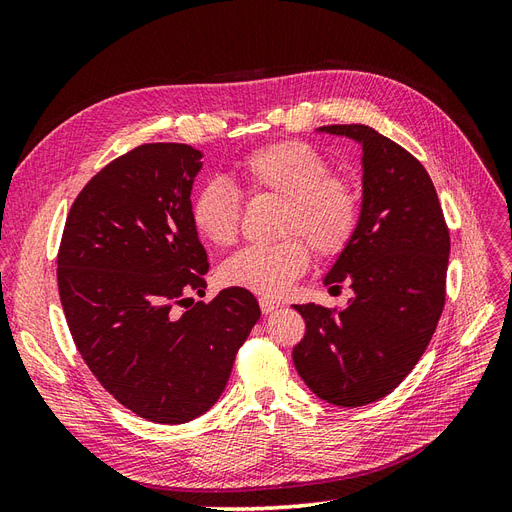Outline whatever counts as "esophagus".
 I'll use <instances>...</instances> for the list:
<instances>
[{"mask_svg": "<svg viewBox=\"0 0 512 512\" xmlns=\"http://www.w3.org/2000/svg\"><path fill=\"white\" fill-rule=\"evenodd\" d=\"M260 309H262V314H271V312H275V309H280L282 307V303L280 301H273V299H267V297H260Z\"/></svg>", "mask_w": 512, "mask_h": 512, "instance_id": "1", "label": "esophagus"}]
</instances>
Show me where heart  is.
Listing matches in <instances>:
<instances>
[{
  "label": "heart",
  "mask_w": 512,
  "mask_h": 512,
  "mask_svg": "<svg viewBox=\"0 0 512 512\" xmlns=\"http://www.w3.org/2000/svg\"><path fill=\"white\" fill-rule=\"evenodd\" d=\"M329 162L318 149L301 141H280L245 153L232 168L247 194L284 198L280 235L275 245H252L230 256L222 282L262 297H282L309 267V247L320 256H337L350 245L361 218L354 185L329 175ZM190 220L200 239L226 247L235 243L241 222V198L226 181H209L190 203Z\"/></svg>",
  "instance_id": "1"
}]
</instances>
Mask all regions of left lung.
<instances>
[{"mask_svg": "<svg viewBox=\"0 0 512 512\" xmlns=\"http://www.w3.org/2000/svg\"><path fill=\"white\" fill-rule=\"evenodd\" d=\"M361 145V218L324 284L348 282L346 307L294 305L305 335L292 363L320 399L356 408L401 384L438 327L451 239L436 188L414 156L361 123L322 126Z\"/></svg>", "mask_w": 512, "mask_h": 512, "instance_id": "1", "label": "left lung"}]
</instances>
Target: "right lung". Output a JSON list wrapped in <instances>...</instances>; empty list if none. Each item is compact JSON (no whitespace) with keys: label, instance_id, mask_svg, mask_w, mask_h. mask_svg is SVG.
Listing matches in <instances>:
<instances>
[{"label":"right lung","instance_id":"add662e5","mask_svg":"<svg viewBox=\"0 0 512 512\" xmlns=\"http://www.w3.org/2000/svg\"><path fill=\"white\" fill-rule=\"evenodd\" d=\"M200 160L190 145L149 143L104 166L76 196L57 256L61 307L91 374L162 425L220 399L260 318L254 294L235 286L191 305L209 271L190 220Z\"/></svg>","mask_w":512,"mask_h":512}]
</instances>
